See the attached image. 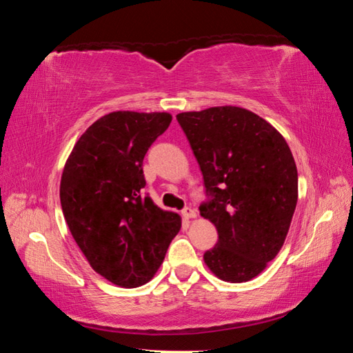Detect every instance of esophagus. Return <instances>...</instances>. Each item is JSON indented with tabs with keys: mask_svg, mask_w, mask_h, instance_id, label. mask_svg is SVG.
Wrapping results in <instances>:
<instances>
[{
	"mask_svg": "<svg viewBox=\"0 0 353 353\" xmlns=\"http://www.w3.org/2000/svg\"><path fill=\"white\" fill-rule=\"evenodd\" d=\"M182 214L185 219H194L196 216H198V213H196L194 208H191V207H185L182 210Z\"/></svg>",
	"mask_w": 353,
	"mask_h": 353,
	"instance_id": "1",
	"label": "esophagus"
}]
</instances>
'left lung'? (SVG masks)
Here are the masks:
<instances>
[{
    "label": "left lung",
    "mask_w": 353,
    "mask_h": 353,
    "mask_svg": "<svg viewBox=\"0 0 353 353\" xmlns=\"http://www.w3.org/2000/svg\"><path fill=\"white\" fill-rule=\"evenodd\" d=\"M176 118L210 196L199 207L201 216L218 230L205 265L224 282H249L276 259L296 210L297 168L288 143L243 107H210Z\"/></svg>",
    "instance_id": "1"
}]
</instances>
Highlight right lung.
<instances>
[{"label": "right lung", "mask_w": 353, "mask_h": 353, "mask_svg": "<svg viewBox=\"0 0 353 353\" xmlns=\"http://www.w3.org/2000/svg\"><path fill=\"white\" fill-rule=\"evenodd\" d=\"M166 112H110L68 155L61 179L65 221L99 276L123 288L148 283L163 263L182 219L143 194V159L168 129Z\"/></svg>", "instance_id": "obj_1"}]
</instances>
